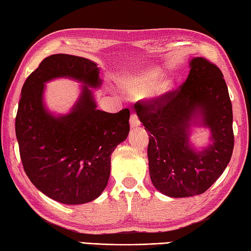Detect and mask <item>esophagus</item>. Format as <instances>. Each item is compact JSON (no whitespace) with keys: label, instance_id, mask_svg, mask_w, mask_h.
Listing matches in <instances>:
<instances>
[{"label":"esophagus","instance_id":"34e87169","mask_svg":"<svg viewBox=\"0 0 251 251\" xmlns=\"http://www.w3.org/2000/svg\"><path fill=\"white\" fill-rule=\"evenodd\" d=\"M129 124H130V128H137V127L140 126V121L138 119V116L136 114H131Z\"/></svg>","mask_w":251,"mask_h":251}]
</instances>
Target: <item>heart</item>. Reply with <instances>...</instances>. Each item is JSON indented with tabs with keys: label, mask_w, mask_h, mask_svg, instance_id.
<instances>
[{
	"label": "heart",
	"mask_w": 251,
	"mask_h": 251,
	"mask_svg": "<svg viewBox=\"0 0 251 251\" xmlns=\"http://www.w3.org/2000/svg\"><path fill=\"white\" fill-rule=\"evenodd\" d=\"M163 73L155 66H147L136 70L128 76L120 79L121 86L131 95H144L148 101L159 102L164 100L173 90L172 79L165 78L159 80Z\"/></svg>",
	"instance_id": "1"
}]
</instances>
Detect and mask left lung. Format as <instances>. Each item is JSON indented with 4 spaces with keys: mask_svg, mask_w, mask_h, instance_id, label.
I'll use <instances>...</instances> for the list:
<instances>
[{
    "mask_svg": "<svg viewBox=\"0 0 251 251\" xmlns=\"http://www.w3.org/2000/svg\"><path fill=\"white\" fill-rule=\"evenodd\" d=\"M179 90L164 100L138 102L137 115L149 132L152 184L173 198L203 194L229 163L234 148L233 111L220 68L203 57L189 61ZM207 126L210 144L201 151L190 142L191 126Z\"/></svg>",
    "mask_w": 251,
    "mask_h": 251,
    "instance_id": "obj_1",
    "label": "left lung"
}]
</instances>
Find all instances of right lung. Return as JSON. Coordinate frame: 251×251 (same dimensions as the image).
<instances>
[{"label": "right lung", "mask_w": 251, "mask_h": 251, "mask_svg": "<svg viewBox=\"0 0 251 251\" xmlns=\"http://www.w3.org/2000/svg\"><path fill=\"white\" fill-rule=\"evenodd\" d=\"M100 70L88 58L53 54L25 81L15 131L28 178L49 198L64 204L97 199L106 187L111 154L129 132V110L97 109L90 89L102 85ZM70 77L83 83L70 113L55 116L44 104L45 83Z\"/></svg>", "instance_id": "1"}]
</instances>
